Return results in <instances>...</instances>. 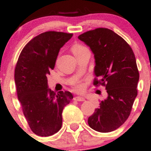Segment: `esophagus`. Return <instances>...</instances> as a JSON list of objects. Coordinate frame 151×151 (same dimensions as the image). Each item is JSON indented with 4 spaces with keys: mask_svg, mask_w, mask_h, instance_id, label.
<instances>
[{
    "mask_svg": "<svg viewBox=\"0 0 151 151\" xmlns=\"http://www.w3.org/2000/svg\"><path fill=\"white\" fill-rule=\"evenodd\" d=\"M74 99L76 101H79V102H83V101L86 100V99H85V98L81 97V96H75Z\"/></svg>",
    "mask_w": 151,
    "mask_h": 151,
    "instance_id": "esophagus-1",
    "label": "esophagus"
}]
</instances>
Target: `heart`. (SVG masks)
Here are the masks:
<instances>
[{
	"mask_svg": "<svg viewBox=\"0 0 151 151\" xmlns=\"http://www.w3.org/2000/svg\"><path fill=\"white\" fill-rule=\"evenodd\" d=\"M86 49V48L85 47V46H82V45L75 44L72 46V48H71V51H72L73 54H75L77 53V52H80V51L83 50V49ZM73 86H74V89H75L77 91H82L83 90V88H84L83 84L82 83H80V82H74Z\"/></svg>",
	"mask_w": 151,
	"mask_h": 151,
	"instance_id": "1",
	"label": "heart"
}]
</instances>
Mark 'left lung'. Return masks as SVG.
Returning <instances> with one entry per match:
<instances>
[{
	"instance_id": "left-lung-1",
	"label": "left lung",
	"mask_w": 151,
	"mask_h": 151,
	"mask_svg": "<svg viewBox=\"0 0 151 151\" xmlns=\"http://www.w3.org/2000/svg\"><path fill=\"white\" fill-rule=\"evenodd\" d=\"M78 38L94 55L93 86H105L108 93L88 123L98 132H111L127 120L137 96L139 74L135 55L122 37L106 28L88 31Z\"/></svg>"
}]
</instances>
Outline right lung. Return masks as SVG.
Returning <instances> with one entry per match:
<instances>
[{
  "label": "right lung",
  "mask_w": 151,
  "mask_h": 151,
  "mask_svg": "<svg viewBox=\"0 0 151 151\" xmlns=\"http://www.w3.org/2000/svg\"><path fill=\"white\" fill-rule=\"evenodd\" d=\"M73 34L43 32L35 37L21 51L14 68L17 94L26 121L34 134L49 137L62 126V112L73 95L48 88L47 77L54 69L61 47Z\"/></svg>",
  "instance_id": "add662e5"
}]
</instances>
